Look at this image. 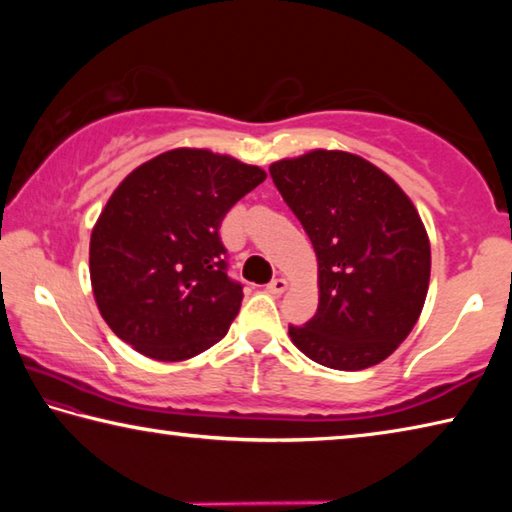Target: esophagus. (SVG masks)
<instances>
[{
	"label": "esophagus",
	"mask_w": 512,
	"mask_h": 512,
	"mask_svg": "<svg viewBox=\"0 0 512 512\" xmlns=\"http://www.w3.org/2000/svg\"><path fill=\"white\" fill-rule=\"evenodd\" d=\"M287 287H289V282L284 280V277H275L271 284H266V291L273 293V296H282V293L287 291Z\"/></svg>",
	"instance_id": "obj_1"
}]
</instances>
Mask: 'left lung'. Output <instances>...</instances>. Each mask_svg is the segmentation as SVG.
I'll return each mask as SVG.
<instances>
[{
	"mask_svg": "<svg viewBox=\"0 0 512 512\" xmlns=\"http://www.w3.org/2000/svg\"><path fill=\"white\" fill-rule=\"evenodd\" d=\"M318 259V309L289 336L311 361L363 370L397 350L418 323L431 248L411 198L375 164L316 149L271 164Z\"/></svg>",
	"mask_w": 512,
	"mask_h": 512,
	"instance_id": "8db88e82",
	"label": "left lung"
}]
</instances>
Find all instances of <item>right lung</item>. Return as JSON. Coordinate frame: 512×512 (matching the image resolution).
<instances>
[{
  "instance_id": "1",
  "label": "right lung",
  "mask_w": 512,
  "mask_h": 512,
  "mask_svg": "<svg viewBox=\"0 0 512 512\" xmlns=\"http://www.w3.org/2000/svg\"><path fill=\"white\" fill-rule=\"evenodd\" d=\"M266 171L207 149L144 162L108 198L90 237V280L103 320L155 361L219 343L244 289L228 277L223 216Z\"/></svg>"
}]
</instances>
